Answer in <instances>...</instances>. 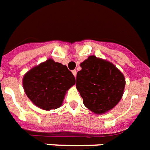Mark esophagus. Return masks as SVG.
<instances>
[{"instance_id":"obj_1","label":"esophagus","mask_w":150,"mask_h":150,"mask_svg":"<svg viewBox=\"0 0 150 150\" xmlns=\"http://www.w3.org/2000/svg\"><path fill=\"white\" fill-rule=\"evenodd\" d=\"M72 73H73V75H74V76H75V77H76V75H77V71L73 70Z\"/></svg>"}]
</instances>
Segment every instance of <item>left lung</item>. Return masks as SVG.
<instances>
[{
	"instance_id": "8db88e82",
	"label": "left lung",
	"mask_w": 150,
	"mask_h": 150,
	"mask_svg": "<svg viewBox=\"0 0 150 150\" xmlns=\"http://www.w3.org/2000/svg\"><path fill=\"white\" fill-rule=\"evenodd\" d=\"M76 88L83 104L95 114H104L119 103L125 87V78L120 71L107 60L90 56L80 64Z\"/></svg>"
}]
</instances>
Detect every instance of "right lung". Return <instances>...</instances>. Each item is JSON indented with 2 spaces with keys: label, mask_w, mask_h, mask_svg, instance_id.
<instances>
[{
  "label": "right lung",
  "mask_w": 150,
  "mask_h": 150,
  "mask_svg": "<svg viewBox=\"0 0 150 150\" xmlns=\"http://www.w3.org/2000/svg\"><path fill=\"white\" fill-rule=\"evenodd\" d=\"M75 84L67 66L49 59L31 68L23 76V86L33 104L44 110L62 105L65 93Z\"/></svg>",
  "instance_id": "obj_1"
}]
</instances>
